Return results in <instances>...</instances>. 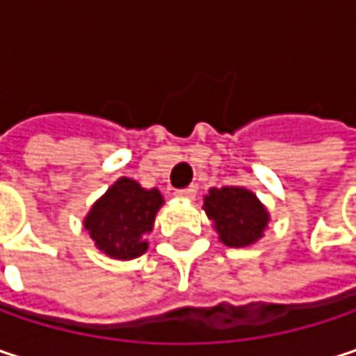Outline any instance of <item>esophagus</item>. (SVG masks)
I'll use <instances>...</instances> for the list:
<instances>
[{"label":"esophagus","mask_w":356,"mask_h":356,"mask_svg":"<svg viewBox=\"0 0 356 356\" xmlns=\"http://www.w3.org/2000/svg\"><path fill=\"white\" fill-rule=\"evenodd\" d=\"M195 193H197L195 185H189V187H185V189H177V191H175V195H177V197H183V200H193Z\"/></svg>","instance_id":"obj_1"}]
</instances>
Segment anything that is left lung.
I'll list each match as a JSON object with an SVG mask.
<instances>
[{
    "mask_svg": "<svg viewBox=\"0 0 356 356\" xmlns=\"http://www.w3.org/2000/svg\"><path fill=\"white\" fill-rule=\"evenodd\" d=\"M204 210L214 222L227 248H248L261 239L270 214L266 206L245 187H212L204 197Z\"/></svg>",
    "mask_w": 356,
    "mask_h": 356,
    "instance_id": "1",
    "label": "left lung"
}]
</instances>
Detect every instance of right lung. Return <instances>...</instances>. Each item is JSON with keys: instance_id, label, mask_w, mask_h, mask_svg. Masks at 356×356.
Wrapping results in <instances>:
<instances>
[{"instance_id": "1", "label": "right lung", "mask_w": 356, "mask_h": 356, "mask_svg": "<svg viewBox=\"0 0 356 356\" xmlns=\"http://www.w3.org/2000/svg\"><path fill=\"white\" fill-rule=\"evenodd\" d=\"M165 204L156 187L144 189L129 177L117 179L84 218V229L95 245L113 259H134L146 249V235L154 227L159 208Z\"/></svg>"}]
</instances>
